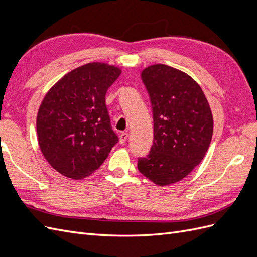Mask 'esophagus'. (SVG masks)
I'll use <instances>...</instances> for the list:
<instances>
[{
    "mask_svg": "<svg viewBox=\"0 0 257 257\" xmlns=\"http://www.w3.org/2000/svg\"><path fill=\"white\" fill-rule=\"evenodd\" d=\"M127 138H128V134L127 133H125V132H123V133H121V135H120V137H119V142H120V144L121 145H124L126 143V141H127Z\"/></svg>",
    "mask_w": 257,
    "mask_h": 257,
    "instance_id": "esophagus-1",
    "label": "esophagus"
}]
</instances>
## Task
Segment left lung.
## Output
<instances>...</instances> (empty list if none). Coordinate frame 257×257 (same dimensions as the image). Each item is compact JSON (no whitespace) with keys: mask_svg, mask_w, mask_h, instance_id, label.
I'll return each instance as SVG.
<instances>
[{"mask_svg":"<svg viewBox=\"0 0 257 257\" xmlns=\"http://www.w3.org/2000/svg\"><path fill=\"white\" fill-rule=\"evenodd\" d=\"M142 79L152 106L154 139L138 170L158 185L182 180L204 159L211 143L213 119L199 84L164 64L145 68Z\"/></svg>","mask_w":257,"mask_h":257,"instance_id":"8db88e82","label":"left lung"}]
</instances>
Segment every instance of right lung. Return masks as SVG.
Here are the masks:
<instances>
[{
  "mask_svg": "<svg viewBox=\"0 0 257 257\" xmlns=\"http://www.w3.org/2000/svg\"><path fill=\"white\" fill-rule=\"evenodd\" d=\"M120 75L118 67L93 62L62 77L44 97L36 119L38 145L61 175L88 177L119 142L105 96Z\"/></svg>",
  "mask_w": 257,
  "mask_h": 257,
  "instance_id": "1",
  "label": "right lung"
}]
</instances>
